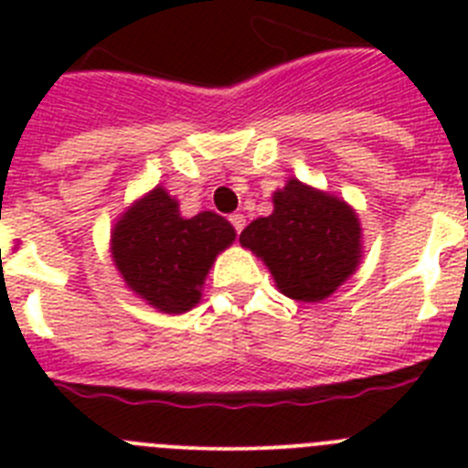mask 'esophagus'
Wrapping results in <instances>:
<instances>
[{
  "mask_svg": "<svg viewBox=\"0 0 468 468\" xmlns=\"http://www.w3.org/2000/svg\"><path fill=\"white\" fill-rule=\"evenodd\" d=\"M229 222H231V227H234V229H237V231H241L243 227H246V218H243L241 213H231L229 215Z\"/></svg>",
  "mask_w": 468,
  "mask_h": 468,
  "instance_id": "1",
  "label": "esophagus"
}]
</instances>
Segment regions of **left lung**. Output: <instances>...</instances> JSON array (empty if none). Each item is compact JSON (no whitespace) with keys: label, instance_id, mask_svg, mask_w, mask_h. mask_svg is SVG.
Here are the masks:
<instances>
[{"label":"left lung","instance_id":"1","mask_svg":"<svg viewBox=\"0 0 468 468\" xmlns=\"http://www.w3.org/2000/svg\"><path fill=\"white\" fill-rule=\"evenodd\" d=\"M239 241L262 258L283 295L300 302L333 295L361 258L356 213L300 180H288L274 194V213L250 222Z\"/></svg>","mask_w":468,"mask_h":468}]
</instances>
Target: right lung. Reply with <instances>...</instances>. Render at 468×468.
<instances>
[{"label":"right lung","instance_id":"1","mask_svg":"<svg viewBox=\"0 0 468 468\" xmlns=\"http://www.w3.org/2000/svg\"><path fill=\"white\" fill-rule=\"evenodd\" d=\"M234 227L218 213L183 218L177 201L156 187L123 213L112 231V255L131 291L166 314L201 300L215 255L234 241Z\"/></svg>","mask_w":468,"mask_h":468}]
</instances>
